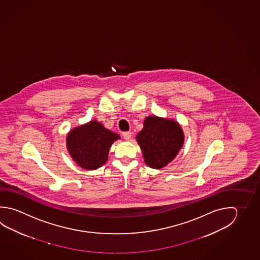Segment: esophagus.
<instances>
[{
    "label": "esophagus",
    "instance_id": "34e87169",
    "mask_svg": "<svg viewBox=\"0 0 260 260\" xmlns=\"http://www.w3.org/2000/svg\"><path fill=\"white\" fill-rule=\"evenodd\" d=\"M123 137L125 140H130L132 137V133L131 132H124L123 133Z\"/></svg>",
    "mask_w": 260,
    "mask_h": 260
}]
</instances>
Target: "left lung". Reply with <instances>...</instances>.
Segmentation results:
<instances>
[{"label":"left lung","mask_w":260,"mask_h":260,"mask_svg":"<svg viewBox=\"0 0 260 260\" xmlns=\"http://www.w3.org/2000/svg\"><path fill=\"white\" fill-rule=\"evenodd\" d=\"M137 141L145 163L151 169L159 170L177 156L184 144V133L173 119L150 115L145 119Z\"/></svg>","instance_id":"1"}]
</instances>
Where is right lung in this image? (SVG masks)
Listing matches in <instances>:
<instances>
[{
	"mask_svg": "<svg viewBox=\"0 0 260 260\" xmlns=\"http://www.w3.org/2000/svg\"><path fill=\"white\" fill-rule=\"evenodd\" d=\"M118 139V134L104 127L98 121L91 120L68 133L67 149L80 168L95 170L108 160L110 147Z\"/></svg>",
	"mask_w": 260,
	"mask_h": 260,
	"instance_id": "1",
	"label": "right lung"
}]
</instances>
